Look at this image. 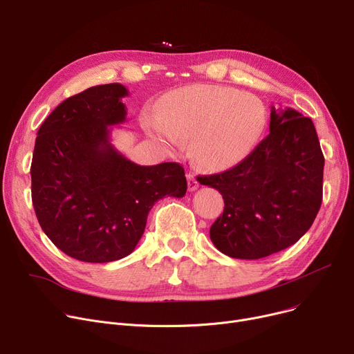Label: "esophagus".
<instances>
[{
    "label": "esophagus",
    "mask_w": 354,
    "mask_h": 354,
    "mask_svg": "<svg viewBox=\"0 0 354 354\" xmlns=\"http://www.w3.org/2000/svg\"><path fill=\"white\" fill-rule=\"evenodd\" d=\"M187 179H188V189H189L191 192L196 191L198 187H199V183H198V180L195 179V175L189 172V174H187Z\"/></svg>",
    "instance_id": "34e87169"
}]
</instances>
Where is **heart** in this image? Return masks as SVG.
Instances as JSON below:
<instances>
[{"instance_id":"1","label":"heart","mask_w":354,"mask_h":354,"mask_svg":"<svg viewBox=\"0 0 354 354\" xmlns=\"http://www.w3.org/2000/svg\"><path fill=\"white\" fill-rule=\"evenodd\" d=\"M149 127L165 143L192 139L201 165L222 171L245 159L267 123L264 103L232 87L196 84L169 93Z\"/></svg>"}]
</instances>
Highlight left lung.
<instances>
[{
    "label": "left lung",
    "mask_w": 354,
    "mask_h": 354,
    "mask_svg": "<svg viewBox=\"0 0 354 354\" xmlns=\"http://www.w3.org/2000/svg\"><path fill=\"white\" fill-rule=\"evenodd\" d=\"M324 156L310 118L271 107L270 133L231 169L201 176L224 198L209 236L228 257L258 259L295 244L323 199Z\"/></svg>",
    "instance_id": "1"
}]
</instances>
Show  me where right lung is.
I'll use <instances>...</instances> for the list:
<instances>
[{
	"label": "right lung",
	"instance_id": "obj_1",
	"mask_svg": "<svg viewBox=\"0 0 354 354\" xmlns=\"http://www.w3.org/2000/svg\"><path fill=\"white\" fill-rule=\"evenodd\" d=\"M127 95L120 83L90 87L60 103L37 132L34 211L51 243L79 261L127 257L155 202L187 194L180 165L140 166L110 143V126L126 122Z\"/></svg>",
	"mask_w": 354,
	"mask_h": 354
}]
</instances>
